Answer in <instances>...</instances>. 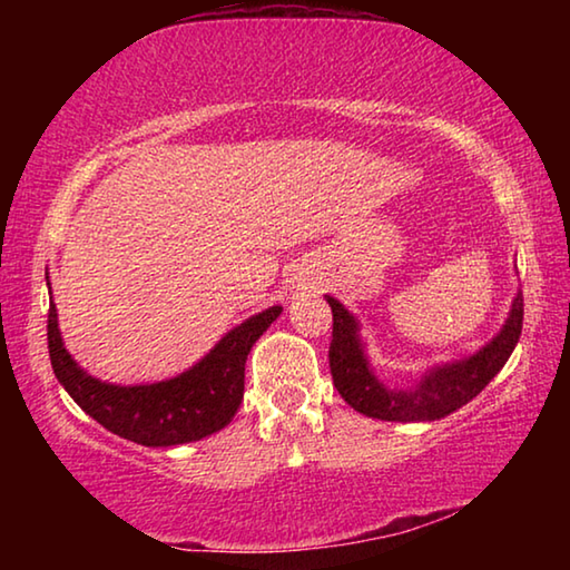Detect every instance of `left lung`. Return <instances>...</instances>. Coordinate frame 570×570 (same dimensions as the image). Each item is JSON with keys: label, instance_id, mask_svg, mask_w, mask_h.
<instances>
[{"label": "left lung", "instance_id": "8db88e82", "mask_svg": "<svg viewBox=\"0 0 570 570\" xmlns=\"http://www.w3.org/2000/svg\"><path fill=\"white\" fill-rule=\"evenodd\" d=\"M326 304L332 306L334 316L330 346L334 387L350 407L384 422H435L460 410L503 370L523 330V294L518 292L503 330L475 354L430 366L407 387H390L372 370L360 334V320L330 294Z\"/></svg>", "mask_w": 570, "mask_h": 570}]
</instances>
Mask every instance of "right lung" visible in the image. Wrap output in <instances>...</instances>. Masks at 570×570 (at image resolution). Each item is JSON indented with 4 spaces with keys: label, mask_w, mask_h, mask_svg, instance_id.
<instances>
[{
    "label": "right lung",
    "mask_w": 570,
    "mask_h": 570,
    "mask_svg": "<svg viewBox=\"0 0 570 570\" xmlns=\"http://www.w3.org/2000/svg\"><path fill=\"white\" fill-rule=\"evenodd\" d=\"M278 314L282 306H268L266 312L248 316L244 324L234 326L190 370L170 380L130 384V387L92 377L72 360L57 326L52 298L47 314V344H50L57 382L92 420H98L112 435L138 445L173 448L214 435L234 420L244 400L246 356L258 336L278 320Z\"/></svg>",
    "instance_id": "1"
}]
</instances>
